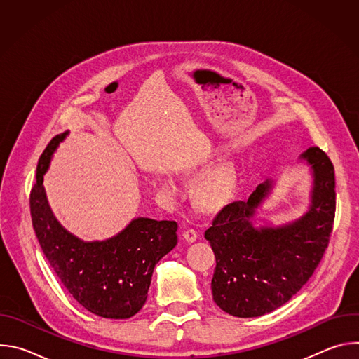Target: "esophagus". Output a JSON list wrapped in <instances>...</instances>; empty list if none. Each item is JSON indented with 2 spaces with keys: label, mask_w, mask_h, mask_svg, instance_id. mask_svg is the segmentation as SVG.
<instances>
[{
  "label": "esophagus",
  "mask_w": 359,
  "mask_h": 359,
  "mask_svg": "<svg viewBox=\"0 0 359 359\" xmlns=\"http://www.w3.org/2000/svg\"><path fill=\"white\" fill-rule=\"evenodd\" d=\"M183 238L189 243H193L197 238V231L194 229H187V230L183 231Z\"/></svg>",
  "instance_id": "obj_1"
}]
</instances>
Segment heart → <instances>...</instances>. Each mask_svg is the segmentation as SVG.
<instances>
[{
  "label": "heart",
  "mask_w": 359,
  "mask_h": 359,
  "mask_svg": "<svg viewBox=\"0 0 359 359\" xmlns=\"http://www.w3.org/2000/svg\"><path fill=\"white\" fill-rule=\"evenodd\" d=\"M237 186V170L231 162H223L201 177L196 187V198L203 209L215 212L223 209L231 200ZM163 189L169 193L176 191V183L168 177Z\"/></svg>",
  "instance_id": "obj_1"
}]
</instances>
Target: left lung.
Here are the masks:
<instances>
[{
	"label": "left lung",
	"mask_w": 359,
	"mask_h": 359,
	"mask_svg": "<svg viewBox=\"0 0 359 359\" xmlns=\"http://www.w3.org/2000/svg\"><path fill=\"white\" fill-rule=\"evenodd\" d=\"M313 173L311 204L304 216L283 226L255 227L252 217L273 190L260 183L247 201L224 206L204 233L215 255V302L238 318L277 310L310 280L328 247L335 217V175L320 147L299 156Z\"/></svg>",
	"instance_id": "obj_1"
}]
</instances>
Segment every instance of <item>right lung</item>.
Segmentation results:
<instances>
[{
    "label": "right lung",
    "mask_w": 359,
    "mask_h": 359,
    "mask_svg": "<svg viewBox=\"0 0 359 359\" xmlns=\"http://www.w3.org/2000/svg\"><path fill=\"white\" fill-rule=\"evenodd\" d=\"M67 135L50 140L38 161L29 196L36 238L49 266L85 310L104 318H130L146 302L155 266L177 244V223L137 217L104 241H83L65 230L49 208L42 183Z\"/></svg>",
    "instance_id": "right-lung-1"
}]
</instances>
